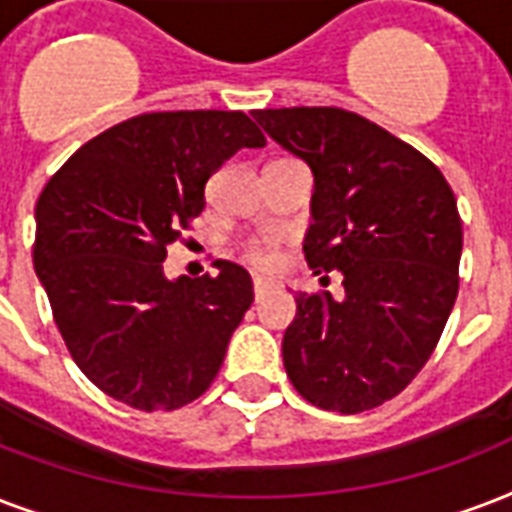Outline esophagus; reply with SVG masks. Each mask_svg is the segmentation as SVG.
I'll return each mask as SVG.
<instances>
[{"label": "esophagus", "instance_id": "34e87169", "mask_svg": "<svg viewBox=\"0 0 512 512\" xmlns=\"http://www.w3.org/2000/svg\"><path fill=\"white\" fill-rule=\"evenodd\" d=\"M269 288H272V283H267V280H259V277H256V280H253V296H256V301L264 299V296L269 293Z\"/></svg>", "mask_w": 512, "mask_h": 512}]
</instances>
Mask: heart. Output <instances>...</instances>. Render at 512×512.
Segmentation results:
<instances>
[{"label":"heart","instance_id":"obj_1","mask_svg":"<svg viewBox=\"0 0 512 512\" xmlns=\"http://www.w3.org/2000/svg\"><path fill=\"white\" fill-rule=\"evenodd\" d=\"M245 259L256 264V267H272L277 261V251L275 245L267 243V240H256L245 248Z\"/></svg>","mask_w":512,"mask_h":512}]
</instances>
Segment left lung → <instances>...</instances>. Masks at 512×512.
I'll list each match as a JSON object with an SVG mask.
<instances>
[{
	"mask_svg": "<svg viewBox=\"0 0 512 512\" xmlns=\"http://www.w3.org/2000/svg\"><path fill=\"white\" fill-rule=\"evenodd\" d=\"M253 117L312 170L304 256L315 275L339 269L344 285V299L296 296L285 374L326 411L382 406L422 371L457 301L454 192L425 154L358 114L293 106Z\"/></svg>",
	"mask_w": 512,
	"mask_h": 512,
	"instance_id": "left-lung-1",
	"label": "left lung"
}]
</instances>
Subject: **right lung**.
<instances>
[{"instance_id": "right-lung-1", "label": "right lung", "mask_w": 512, "mask_h": 512, "mask_svg": "<svg viewBox=\"0 0 512 512\" xmlns=\"http://www.w3.org/2000/svg\"><path fill=\"white\" fill-rule=\"evenodd\" d=\"M267 138L243 112H154L79 146L37 202L34 269L71 358L109 398L181 408L219 374L253 301L251 275L168 280V245L205 208V184Z\"/></svg>"}]
</instances>
